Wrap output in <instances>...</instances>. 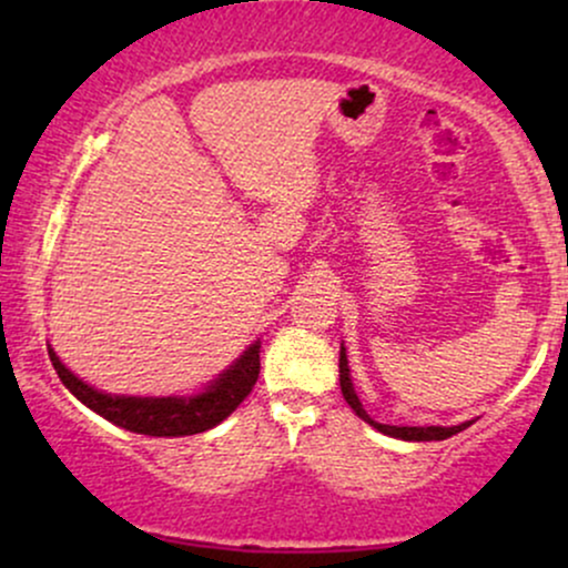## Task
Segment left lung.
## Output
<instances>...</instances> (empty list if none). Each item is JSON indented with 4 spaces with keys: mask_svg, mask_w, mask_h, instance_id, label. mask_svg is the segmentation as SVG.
<instances>
[{
    "mask_svg": "<svg viewBox=\"0 0 568 568\" xmlns=\"http://www.w3.org/2000/svg\"><path fill=\"white\" fill-rule=\"evenodd\" d=\"M338 384H342V395H344V400L349 403V408L355 410V414L361 416L363 422H368L371 427L379 429V433H384V435H389V438H397V440H446V438H452V435L462 433V429H467L473 425V422H462V425H454V427H440V425L397 427V425H382V422H374L366 414L361 397H357V393H355V384H352V376H349L347 349H344V344H342V349H338Z\"/></svg>",
    "mask_w": 568,
    "mask_h": 568,
    "instance_id": "left-lung-1",
    "label": "left lung"
}]
</instances>
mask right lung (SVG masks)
<instances>
[{
  "mask_svg": "<svg viewBox=\"0 0 568 568\" xmlns=\"http://www.w3.org/2000/svg\"><path fill=\"white\" fill-rule=\"evenodd\" d=\"M48 352L58 371V379L77 400L112 425L130 429V433L152 435V438H181V435H197L221 425L251 395L253 384L258 379V368H262V361H258L262 342H253L230 368L207 382L202 393L165 397L112 395L90 387L80 376L71 374L50 344Z\"/></svg>",
  "mask_w": 568,
  "mask_h": 568,
  "instance_id": "right-lung-1",
  "label": "right lung"
}]
</instances>
